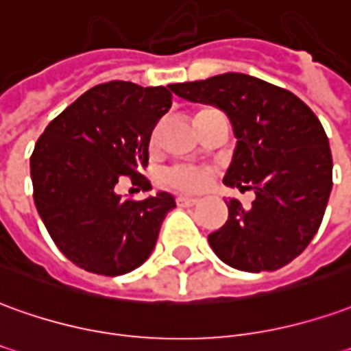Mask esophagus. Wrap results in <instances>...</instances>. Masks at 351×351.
<instances>
[{
	"instance_id": "1",
	"label": "esophagus",
	"mask_w": 351,
	"mask_h": 351,
	"mask_svg": "<svg viewBox=\"0 0 351 351\" xmlns=\"http://www.w3.org/2000/svg\"><path fill=\"white\" fill-rule=\"evenodd\" d=\"M197 203H199L197 197H188V195H178L176 197V205L178 207H195Z\"/></svg>"
}]
</instances>
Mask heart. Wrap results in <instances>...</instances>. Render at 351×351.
<instances>
[{"mask_svg": "<svg viewBox=\"0 0 351 351\" xmlns=\"http://www.w3.org/2000/svg\"><path fill=\"white\" fill-rule=\"evenodd\" d=\"M215 171L210 167H190V165H176L163 173L161 182L186 193L203 192L213 180Z\"/></svg>", "mask_w": 351, "mask_h": 351, "instance_id": "1", "label": "heart"}]
</instances>
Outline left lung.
I'll use <instances>...</instances> for the list:
<instances>
[{
	"mask_svg": "<svg viewBox=\"0 0 351 351\" xmlns=\"http://www.w3.org/2000/svg\"><path fill=\"white\" fill-rule=\"evenodd\" d=\"M175 90L226 112L237 148L224 184L256 193L249 209L226 201V224L209 234L213 251L243 271L295 261L317 234L332 188L329 138L317 116L291 90L247 73L176 83Z\"/></svg>",
	"mask_w": 351,
	"mask_h": 351,
	"instance_id": "8db88e82",
	"label": "left lung"
}]
</instances>
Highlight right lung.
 I'll list each match as a JSON object with an SVG mask.
<instances>
[{
	"label": "right lung",
	"mask_w": 351,
	"mask_h": 351,
	"mask_svg": "<svg viewBox=\"0 0 351 351\" xmlns=\"http://www.w3.org/2000/svg\"><path fill=\"white\" fill-rule=\"evenodd\" d=\"M175 85L110 82L93 87L45 127L30 158L34 201L49 235L85 271L116 278L146 262L175 197L123 199L117 184L152 190L154 127L167 114Z\"/></svg>",
	"instance_id": "1"
}]
</instances>
